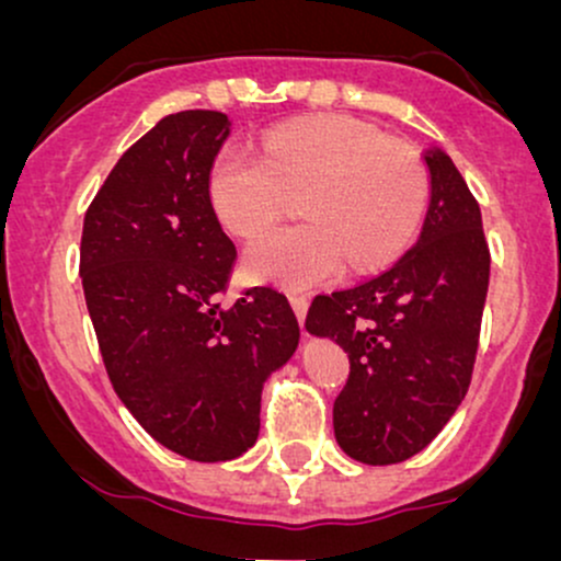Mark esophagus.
<instances>
[{"label":"esophagus","mask_w":561,"mask_h":561,"mask_svg":"<svg viewBox=\"0 0 561 561\" xmlns=\"http://www.w3.org/2000/svg\"><path fill=\"white\" fill-rule=\"evenodd\" d=\"M289 306H293V311H295V317H298L300 327H306V311H308V298H306V295L293 293V295H289Z\"/></svg>","instance_id":"esophagus-1"}]
</instances>
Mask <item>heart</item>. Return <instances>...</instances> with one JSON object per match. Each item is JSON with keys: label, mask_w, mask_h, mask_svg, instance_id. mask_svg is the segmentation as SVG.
<instances>
[{"label": "heart", "mask_w": 561, "mask_h": 561, "mask_svg": "<svg viewBox=\"0 0 561 561\" xmlns=\"http://www.w3.org/2000/svg\"><path fill=\"white\" fill-rule=\"evenodd\" d=\"M420 152L347 115L293 121L261 141V156L224 147L208 173L218 221L255 237L298 197L302 224L274 229L248 248L253 282L306 289L347 266L369 272L411 242L427 205Z\"/></svg>", "instance_id": "b5f03b06"}]
</instances>
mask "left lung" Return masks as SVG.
Segmentation results:
<instances>
[{"label":"left lung","mask_w":561,"mask_h":561,"mask_svg":"<svg viewBox=\"0 0 561 561\" xmlns=\"http://www.w3.org/2000/svg\"><path fill=\"white\" fill-rule=\"evenodd\" d=\"M433 199L420 240L388 272L317 295L306 330L351 362L334 437L364 465L420 454L465 401L480 345L491 250L480 205L443 150L424 156Z\"/></svg>","instance_id":"8db88e82"}]
</instances>
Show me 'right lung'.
I'll list each match as a JSON object with an SVG mask.
<instances>
[{"instance_id": "obj_1", "label": "right lung", "mask_w": 561, "mask_h": 561, "mask_svg": "<svg viewBox=\"0 0 561 561\" xmlns=\"http://www.w3.org/2000/svg\"><path fill=\"white\" fill-rule=\"evenodd\" d=\"M229 134L218 111L165 115L121 156L83 216L79 272L113 390L158 443L237 459L261 390L298 347L287 298L253 287L221 308L237 248L208 197Z\"/></svg>"}]
</instances>
